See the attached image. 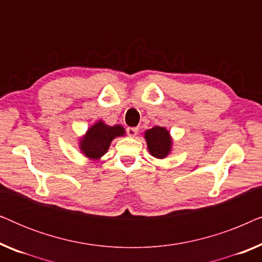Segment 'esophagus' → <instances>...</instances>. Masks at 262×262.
Instances as JSON below:
<instances>
[{
  "mask_svg": "<svg viewBox=\"0 0 262 262\" xmlns=\"http://www.w3.org/2000/svg\"><path fill=\"white\" fill-rule=\"evenodd\" d=\"M126 132L130 137H136V135L138 134V127H127Z\"/></svg>",
  "mask_w": 262,
  "mask_h": 262,
  "instance_id": "34e87169",
  "label": "esophagus"
}]
</instances>
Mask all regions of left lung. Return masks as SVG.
Instances as JSON below:
<instances>
[{
    "instance_id": "8db88e82",
    "label": "left lung",
    "mask_w": 262,
    "mask_h": 262,
    "mask_svg": "<svg viewBox=\"0 0 262 262\" xmlns=\"http://www.w3.org/2000/svg\"><path fill=\"white\" fill-rule=\"evenodd\" d=\"M145 139L148 143L150 154L157 159H164L170 151L171 139L169 132L164 127L155 126L145 132Z\"/></svg>"
}]
</instances>
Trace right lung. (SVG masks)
I'll list each match as a JSON object with an SVG mask.
<instances>
[{"mask_svg":"<svg viewBox=\"0 0 262 262\" xmlns=\"http://www.w3.org/2000/svg\"><path fill=\"white\" fill-rule=\"evenodd\" d=\"M125 134L124 128L120 125L108 126L102 121H99L89 128L87 135L81 139V150L89 159L98 160L105 155L108 150L111 142L118 136Z\"/></svg>","mask_w":262,"mask_h":262,"instance_id":"right-lung-1","label":"right lung"}]
</instances>
